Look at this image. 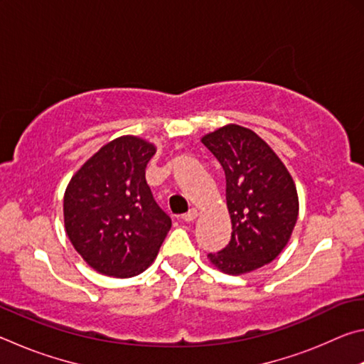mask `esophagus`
I'll return each mask as SVG.
<instances>
[{
    "label": "esophagus",
    "mask_w": 364,
    "mask_h": 364,
    "mask_svg": "<svg viewBox=\"0 0 364 364\" xmlns=\"http://www.w3.org/2000/svg\"><path fill=\"white\" fill-rule=\"evenodd\" d=\"M196 218H197V210H196V208H191L189 212L181 215V220L186 221V223H189V221H194Z\"/></svg>",
    "instance_id": "34e87169"
}]
</instances>
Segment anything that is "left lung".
Returning a JSON list of instances; mask_svg holds the SVG:
<instances>
[{
  "label": "left lung",
  "instance_id": "left-lung-1",
  "mask_svg": "<svg viewBox=\"0 0 364 364\" xmlns=\"http://www.w3.org/2000/svg\"><path fill=\"white\" fill-rule=\"evenodd\" d=\"M226 178L231 239L208 254L228 274H242L273 262L284 249L299 217L297 189L284 164L257 134L226 125L202 138Z\"/></svg>",
  "mask_w": 364,
  "mask_h": 364
}]
</instances>
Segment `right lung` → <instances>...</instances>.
<instances>
[{"instance_id": "obj_1", "label": "right lung", "mask_w": 364, "mask_h": 364, "mask_svg": "<svg viewBox=\"0 0 364 364\" xmlns=\"http://www.w3.org/2000/svg\"><path fill=\"white\" fill-rule=\"evenodd\" d=\"M156 147L122 136L101 147L72 178L64 197L67 236L102 274L132 278L154 262L171 220L154 200L146 165Z\"/></svg>"}]
</instances>
